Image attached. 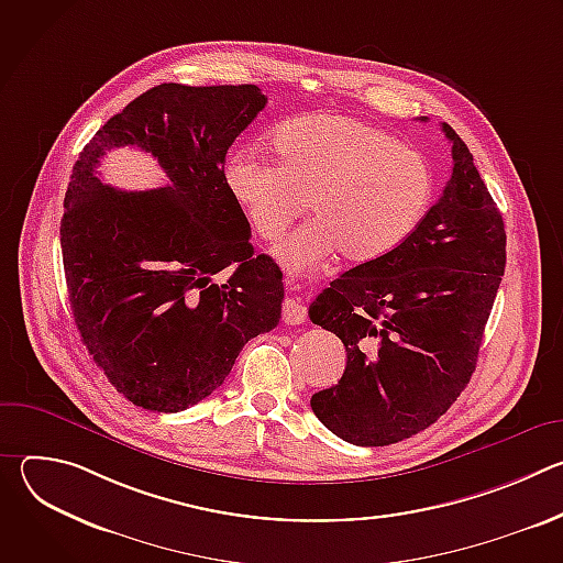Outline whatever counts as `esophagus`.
<instances>
[{
  "label": "esophagus",
  "instance_id": "obj_1",
  "mask_svg": "<svg viewBox=\"0 0 563 563\" xmlns=\"http://www.w3.org/2000/svg\"><path fill=\"white\" fill-rule=\"evenodd\" d=\"M305 318H307L305 307L296 298H287L283 302V320L287 325H300V323H305Z\"/></svg>",
  "mask_w": 563,
  "mask_h": 563
}]
</instances>
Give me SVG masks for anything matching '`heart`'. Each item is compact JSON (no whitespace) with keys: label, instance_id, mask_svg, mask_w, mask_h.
<instances>
[{"label":"heart","instance_id":"obj_1","mask_svg":"<svg viewBox=\"0 0 563 563\" xmlns=\"http://www.w3.org/2000/svg\"><path fill=\"white\" fill-rule=\"evenodd\" d=\"M274 165L235 153L224 185L261 240H276L300 213L311 218L274 247L291 272H307L341 252L372 263L415 231L430 202L423 157L389 133L341 113L289 120L272 135Z\"/></svg>","mask_w":563,"mask_h":563}]
</instances>
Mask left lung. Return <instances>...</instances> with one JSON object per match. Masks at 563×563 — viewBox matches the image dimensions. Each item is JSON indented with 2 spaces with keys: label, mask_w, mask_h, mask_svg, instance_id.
Returning <instances> with one entry per match:
<instances>
[{
  "label": "left lung",
  "mask_w": 563,
  "mask_h": 563,
  "mask_svg": "<svg viewBox=\"0 0 563 563\" xmlns=\"http://www.w3.org/2000/svg\"><path fill=\"white\" fill-rule=\"evenodd\" d=\"M426 120V118H423ZM452 142V176L415 231L363 263L309 305L313 325L347 352L339 385L311 410L347 443L389 445L430 428L470 383L506 269L504 218L472 153Z\"/></svg>",
  "instance_id": "8db88e82"
}]
</instances>
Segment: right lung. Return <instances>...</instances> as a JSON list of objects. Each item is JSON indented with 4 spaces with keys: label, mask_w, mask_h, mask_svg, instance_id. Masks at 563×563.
<instances>
[{
    "label": "right lung",
    "mask_w": 563,
    "mask_h": 563,
    "mask_svg": "<svg viewBox=\"0 0 563 563\" xmlns=\"http://www.w3.org/2000/svg\"><path fill=\"white\" fill-rule=\"evenodd\" d=\"M265 104L256 85H159L113 115L73 167L59 240L75 325L137 408L200 404L245 343L278 325L283 272L254 256L252 227L224 185L227 148ZM118 145L151 152L168 185L102 184L99 157Z\"/></svg>",
    "instance_id": "obj_1"
}]
</instances>
